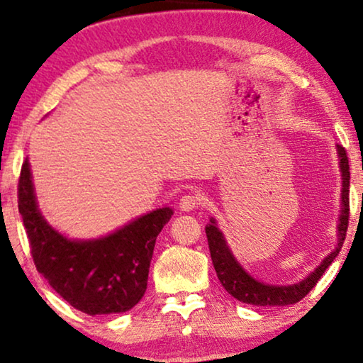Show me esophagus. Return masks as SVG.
Masks as SVG:
<instances>
[{
    "instance_id": "esophagus-1",
    "label": "esophagus",
    "mask_w": 363,
    "mask_h": 363,
    "mask_svg": "<svg viewBox=\"0 0 363 363\" xmlns=\"http://www.w3.org/2000/svg\"><path fill=\"white\" fill-rule=\"evenodd\" d=\"M198 205H200V198H198V195H193V193L183 195L180 198V203H178L182 211H193L195 208H198Z\"/></svg>"
}]
</instances>
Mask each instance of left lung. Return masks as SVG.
<instances>
[{
	"label": "left lung",
	"instance_id": "1",
	"mask_svg": "<svg viewBox=\"0 0 363 363\" xmlns=\"http://www.w3.org/2000/svg\"><path fill=\"white\" fill-rule=\"evenodd\" d=\"M337 153H339V165L342 173V208L339 216V225H337V246L335 250L311 272L306 279H302L296 284L291 286H271L264 282L257 281L251 274L242 269V266L233 256L230 246L226 245L225 236L218 228L215 218H211L210 225H206V238L208 246H210L211 261L215 266L216 276L223 287L230 292V294L245 304L252 306H291L299 302L301 299L309 294L312 287L317 284L327 267L332 264L337 255L340 252V247L344 245L347 226H349V186H350V168L347 152L342 145H337Z\"/></svg>",
	"mask_w": 363,
	"mask_h": 363
}]
</instances>
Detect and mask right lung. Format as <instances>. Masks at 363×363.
<instances>
[{"mask_svg":"<svg viewBox=\"0 0 363 363\" xmlns=\"http://www.w3.org/2000/svg\"><path fill=\"white\" fill-rule=\"evenodd\" d=\"M18 208L38 272L64 301L89 315L118 314L138 304L157 236L173 215L172 208H158L107 236L69 240L39 211L28 158L18 183Z\"/></svg>","mask_w":363,"mask_h":363,"instance_id":"right-lung-1","label":"right lung"}]
</instances>
